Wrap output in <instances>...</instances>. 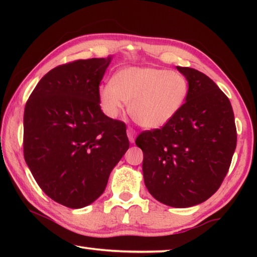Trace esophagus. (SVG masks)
I'll return each instance as SVG.
<instances>
[{
  "label": "esophagus",
  "mask_w": 257,
  "mask_h": 257,
  "mask_svg": "<svg viewBox=\"0 0 257 257\" xmlns=\"http://www.w3.org/2000/svg\"><path fill=\"white\" fill-rule=\"evenodd\" d=\"M127 135H128V138H129V142L130 143H135V138H136V132L133 128H128L127 129Z\"/></svg>",
  "instance_id": "esophagus-1"
}]
</instances>
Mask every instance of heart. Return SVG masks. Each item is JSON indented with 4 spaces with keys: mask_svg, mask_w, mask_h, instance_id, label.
Returning <instances> with one entry per match:
<instances>
[{
    "mask_svg": "<svg viewBox=\"0 0 257 257\" xmlns=\"http://www.w3.org/2000/svg\"><path fill=\"white\" fill-rule=\"evenodd\" d=\"M189 85L182 73L150 67L121 69L98 89L104 113L115 118L129 102L130 115L142 127H163L180 112Z\"/></svg>",
    "mask_w": 257,
    "mask_h": 257,
    "instance_id": "heart-1",
    "label": "heart"
}]
</instances>
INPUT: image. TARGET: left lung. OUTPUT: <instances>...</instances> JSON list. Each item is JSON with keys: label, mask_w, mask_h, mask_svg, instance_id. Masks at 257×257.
<instances>
[{"label": "left lung", "mask_w": 257, "mask_h": 257, "mask_svg": "<svg viewBox=\"0 0 257 257\" xmlns=\"http://www.w3.org/2000/svg\"><path fill=\"white\" fill-rule=\"evenodd\" d=\"M189 85L180 112L161 129L143 132V175L156 201L172 207L205 202L227 176L237 145L231 103L211 78L177 67Z\"/></svg>", "instance_id": "1"}]
</instances>
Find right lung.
Listing matches in <instances>:
<instances>
[{
  "label": "right lung",
  "mask_w": 257,
  "mask_h": 257,
  "mask_svg": "<svg viewBox=\"0 0 257 257\" xmlns=\"http://www.w3.org/2000/svg\"><path fill=\"white\" fill-rule=\"evenodd\" d=\"M107 59L52 69L25 106L24 156L42 190L56 203L85 207L101 196L129 149L122 121L106 116L98 98Z\"/></svg>",
  "instance_id": "obj_1"
}]
</instances>
